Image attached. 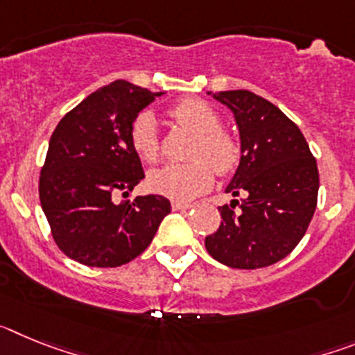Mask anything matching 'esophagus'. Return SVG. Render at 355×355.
Instances as JSON below:
<instances>
[{"instance_id": "34e87169", "label": "esophagus", "mask_w": 355, "mask_h": 355, "mask_svg": "<svg viewBox=\"0 0 355 355\" xmlns=\"http://www.w3.org/2000/svg\"><path fill=\"white\" fill-rule=\"evenodd\" d=\"M193 205L190 202H180V200H172V209L174 211H181V209H190Z\"/></svg>"}]
</instances>
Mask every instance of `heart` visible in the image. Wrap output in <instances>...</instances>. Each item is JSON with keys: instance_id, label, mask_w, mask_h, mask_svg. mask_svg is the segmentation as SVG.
Segmentation results:
<instances>
[{"instance_id": "heart-1", "label": "heart", "mask_w": 355, "mask_h": 355, "mask_svg": "<svg viewBox=\"0 0 355 355\" xmlns=\"http://www.w3.org/2000/svg\"><path fill=\"white\" fill-rule=\"evenodd\" d=\"M171 117L178 122V126L193 135V144L188 155L193 162L156 168L147 175V184L156 193L188 200L211 187L213 172L209 166L218 174L233 171L240 150L233 137L220 130V117L208 103L193 97L183 99L171 110ZM130 144L135 155L144 163L150 165L158 159L159 146L155 115L142 112L135 119L130 131Z\"/></svg>"}]
</instances>
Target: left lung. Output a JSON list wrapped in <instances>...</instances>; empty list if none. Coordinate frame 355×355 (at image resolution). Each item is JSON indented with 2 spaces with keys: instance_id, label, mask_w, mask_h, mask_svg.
<instances>
[{
  "instance_id": "obj_1",
  "label": "left lung",
  "mask_w": 355,
  "mask_h": 355,
  "mask_svg": "<svg viewBox=\"0 0 355 355\" xmlns=\"http://www.w3.org/2000/svg\"><path fill=\"white\" fill-rule=\"evenodd\" d=\"M211 96L233 112L240 133V163L225 192L245 199L218 208L220 227L206 236V250L231 268L274 265L311 222L320 187L316 159L302 131L270 101L249 90Z\"/></svg>"
}]
</instances>
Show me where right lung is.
<instances>
[{"label":"right lung","mask_w":355,"mask_h":355,"mask_svg":"<svg viewBox=\"0 0 355 355\" xmlns=\"http://www.w3.org/2000/svg\"><path fill=\"white\" fill-rule=\"evenodd\" d=\"M163 94L117 80L85 97L53 131L40 171V205L56 245L74 261L99 268L130 263L171 213L162 196L114 200L146 178L130 144L131 124Z\"/></svg>","instance_id":"add662e5"}]
</instances>
